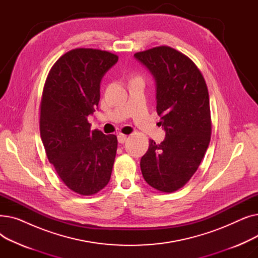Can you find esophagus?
I'll return each instance as SVG.
<instances>
[{"label":"esophagus","instance_id":"34e87169","mask_svg":"<svg viewBox=\"0 0 258 258\" xmlns=\"http://www.w3.org/2000/svg\"><path fill=\"white\" fill-rule=\"evenodd\" d=\"M117 138H118V142L121 143V144L124 143L127 140V136H126V135H123V134H119Z\"/></svg>","mask_w":258,"mask_h":258}]
</instances>
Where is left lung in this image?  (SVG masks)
<instances>
[{"instance_id":"obj_1","label":"left lung","mask_w":258,"mask_h":258,"mask_svg":"<svg viewBox=\"0 0 258 258\" xmlns=\"http://www.w3.org/2000/svg\"><path fill=\"white\" fill-rule=\"evenodd\" d=\"M134 56L155 79L159 124L165 131L160 144L150 141L140 161L141 171L157 190L172 192L190 180L209 145L208 89L195 62L170 47H156Z\"/></svg>"}]
</instances>
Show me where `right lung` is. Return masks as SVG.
<instances>
[{
  "instance_id": "right-lung-1",
  "label": "right lung",
  "mask_w": 258,
  "mask_h": 258,
  "mask_svg": "<svg viewBox=\"0 0 258 258\" xmlns=\"http://www.w3.org/2000/svg\"><path fill=\"white\" fill-rule=\"evenodd\" d=\"M118 56L96 49H74L54 63L40 102L39 130L48 160L71 190L91 196L106 186L117 137L91 131L88 117L100 99V83Z\"/></svg>"
}]
</instances>
